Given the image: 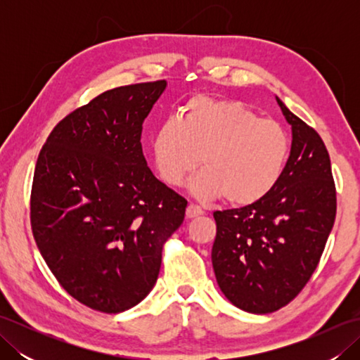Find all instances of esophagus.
I'll use <instances>...</instances> for the list:
<instances>
[{
  "mask_svg": "<svg viewBox=\"0 0 360 360\" xmlns=\"http://www.w3.org/2000/svg\"><path fill=\"white\" fill-rule=\"evenodd\" d=\"M202 213H204V212H202V209L200 207V205H196V204H188L186 215H187V218H196V217L202 215Z\"/></svg>",
  "mask_w": 360,
  "mask_h": 360,
  "instance_id": "34e87169",
  "label": "esophagus"
}]
</instances>
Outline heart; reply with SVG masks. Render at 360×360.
I'll return each mask as SVG.
<instances>
[{"label":"heart","mask_w":360,"mask_h":360,"mask_svg":"<svg viewBox=\"0 0 360 360\" xmlns=\"http://www.w3.org/2000/svg\"><path fill=\"white\" fill-rule=\"evenodd\" d=\"M289 136L272 119L235 101L196 96L181 119L168 117L153 137V158L165 184L179 187L200 165L190 182L201 200L224 196L227 202L248 205L269 195L285 170Z\"/></svg>","instance_id":"1"}]
</instances>
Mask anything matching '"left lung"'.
I'll use <instances>...</instances> for the list:
<instances>
[{
	"label": "left lung",
	"instance_id": "8db88e82",
	"mask_svg": "<svg viewBox=\"0 0 360 360\" xmlns=\"http://www.w3.org/2000/svg\"><path fill=\"white\" fill-rule=\"evenodd\" d=\"M292 128L290 155L269 195L240 209L213 213L212 264L236 308L274 312L294 300L323 254L335 219V186L328 150L314 128L277 97Z\"/></svg>",
	"mask_w": 360,
	"mask_h": 360
}]
</instances>
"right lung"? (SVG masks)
<instances>
[{
  "mask_svg": "<svg viewBox=\"0 0 360 360\" xmlns=\"http://www.w3.org/2000/svg\"><path fill=\"white\" fill-rule=\"evenodd\" d=\"M165 80L105 91L52 129L38 155L30 224L40 254L68 294L117 314L158 280L164 243L187 201L147 165L142 124Z\"/></svg>",
  "mask_w": 360,
  "mask_h": 360,
  "instance_id": "right-lung-1",
  "label": "right lung"
}]
</instances>
